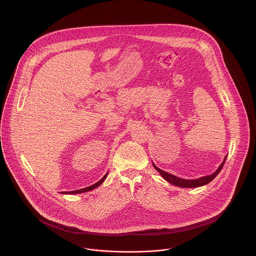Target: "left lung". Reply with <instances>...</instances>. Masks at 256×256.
Returning a JSON list of instances; mask_svg holds the SVG:
<instances>
[{"label":"left lung","instance_id":"left-lung-1","mask_svg":"<svg viewBox=\"0 0 256 256\" xmlns=\"http://www.w3.org/2000/svg\"><path fill=\"white\" fill-rule=\"evenodd\" d=\"M226 156L224 159V161L222 162V164L220 165L219 168L217 170H215V172H213L212 174L210 176H202V178H196V180H183L180 178H178L174 174H170L167 172H164V170H160L159 168H158L154 163V169L158 172L159 174L162 176V178L167 180L168 182L172 184V185H176V186H178V187H183V188H195V187H200V186H202V185H206L207 183L212 182L219 174L220 170L222 169V166L226 162Z\"/></svg>","mask_w":256,"mask_h":256}]
</instances>
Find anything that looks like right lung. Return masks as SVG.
<instances>
[{
    "label": "right lung",
    "instance_id": "right-lung-1",
    "mask_svg": "<svg viewBox=\"0 0 256 256\" xmlns=\"http://www.w3.org/2000/svg\"><path fill=\"white\" fill-rule=\"evenodd\" d=\"M108 172H106V174H104V176L100 180H98V182L95 183V184H93V185H91V186H88V187H86V188H82V189H80V190H76V191H70V192H65L64 194H80V193H84V192H88V191H91V190H93V189H95V188H97L102 183L104 182V180L106 178V176H108Z\"/></svg>",
    "mask_w": 256,
    "mask_h": 256
}]
</instances>
